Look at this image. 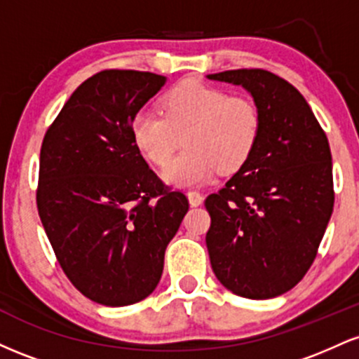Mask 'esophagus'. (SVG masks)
Wrapping results in <instances>:
<instances>
[{
    "label": "esophagus",
    "instance_id": "obj_1",
    "mask_svg": "<svg viewBox=\"0 0 359 359\" xmlns=\"http://www.w3.org/2000/svg\"><path fill=\"white\" fill-rule=\"evenodd\" d=\"M187 197H189V203H191V205H201L204 201L203 194L197 192V191H189Z\"/></svg>",
    "mask_w": 359,
    "mask_h": 359
}]
</instances>
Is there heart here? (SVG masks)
I'll use <instances>...</instances> for the list:
<instances>
[{
	"instance_id": "1",
	"label": "heart",
	"mask_w": 359,
	"mask_h": 359,
	"mask_svg": "<svg viewBox=\"0 0 359 359\" xmlns=\"http://www.w3.org/2000/svg\"><path fill=\"white\" fill-rule=\"evenodd\" d=\"M158 111H138L131 137L154 165L163 167L174 151L185 150L165 168L170 182L199 184L219 170L231 174L248 162L262 133V111L248 96L231 94L196 79L179 82L160 100Z\"/></svg>"
}]
</instances>
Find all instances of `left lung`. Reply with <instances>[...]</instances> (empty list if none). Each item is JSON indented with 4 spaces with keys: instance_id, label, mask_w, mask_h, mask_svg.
<instances>
[{
    "instance_id": "1",
    "label": "left lung",
    "mask_w": 359,
    "mask_h": 359,
    "mask_svg": "<svg viewBox=\"0 0 359 359\" xmlns=\"http://www.w3.org/2000/svg\"><path fill=\"white\" fill-rule=\"evenodd\" d=\"M208 77L243 86L262 111V133L248 162L204 203L211 266L240 297H277L311 269L331 219L327 137L302 94L273 72L236 69Z\"/></svg>"
}]
</instances>
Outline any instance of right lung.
Returning <instances> with one entry per match:
<instances>
[{"label":"right lung","instance_id":"obj_1","mask_svg":"<svg viewBox=\"0 0 359 359\" xmlns=\"http://www.w3.org/2000/svg\"><path fill=\"white\" fill-rule=\"evenodd\" d=\"M165 84L106 69L72 93L40 150L36 208L57 262L82 295L109 307L155 290L189 199L147 165L131 119Z\"/></svg>","mask_w":359,"mask_h":359}]
</instances>
